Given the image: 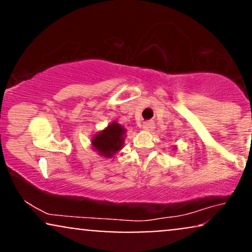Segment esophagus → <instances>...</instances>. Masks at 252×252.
<instances>
[{
    "instance_id": "esophagus-1",
    "label": "esophagus",
    "mask_w": 252,
    "mask_h": 252,
    "mask_svg": "<svg viewBox=\"0 0 252 252\" xmlns=\"http://www.w3.org/2000/svg\"><path fill=\"white\" fill-rule=\"evenodd\" d=\"M142 128L144 130H152L153 128H154V123H153L152 121H148V122H144L142 124Z\"/></svg>"
}]
</instances>
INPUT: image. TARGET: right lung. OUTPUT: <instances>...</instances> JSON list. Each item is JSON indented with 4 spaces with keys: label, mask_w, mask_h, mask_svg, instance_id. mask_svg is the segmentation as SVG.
I'll return each mask as SVG.
<instances>
[{
    "label": "right lung",
    "mask_w": 252,
    "mask_h": 252,
    "mask_svg": "<svg viewBox=\"0 0 252 252\" xmlns=\"http://www.w3.org/2000/svg\"><path fill=\"white\" fill-rule=\"evenodd\" d=\"M126 129L117 122L110 123L105 129L98 132L92 138V147L98 154L104 158H112L118 150L122 149Z\"/></svg>",
    "instance_id": "1"
}]
</instances>
